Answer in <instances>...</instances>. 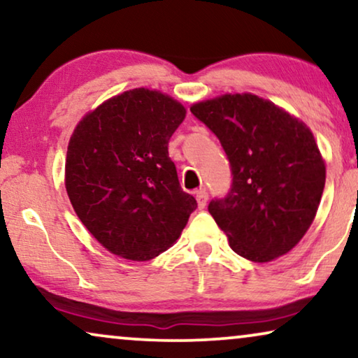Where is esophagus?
<instances>
[{"mask_svg":"<svg viewBox=\"0 0 358 358\" xmlns=\"http://www.w3.org/2000/svg\"><path fill=\"white\" fill-rule=\"evenodd\" d=\"M195 199H197L199 208H205V205H207V200H208L207 190H205V189H199L197 192H195Z\"/></svg>","mask_w":358,"mask_h":358,"instance_id":"34e87169","label":"esophagus"}]
</instances>
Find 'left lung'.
Instances as JSON below:
<instances>
[{
	"label": "left lung",
	"instance_id": "obj_1",
	"mask_svg": "<svg viewBox=\"0 0 358 358\" xmlns=\"http://www.w3.org/2000/svg\"><path fill=\"white\" fill-rule=\"evenodd\" d=\"M190 112L218 136L231 164V190L208 212L233 251L261 264L292 251L310 229L326 182L310 127L251 92L195 102Z\"/></svg>",
	"mask_w": 358,
	"mask_h": 358
}]
</instances>
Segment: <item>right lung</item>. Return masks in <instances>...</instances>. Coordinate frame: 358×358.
I'll return each instance as SVG.
<instances>
[{"mask_svg":"<svg viewBox=\"0 0 358 358\" xmlns=\"http://www.w3.org/2000/svg\"><path fill=\"white\" fill-rule=\"evenodd\" d=\"M185 107L135 87L78 122L68 143L65 187L78 218L115 256L150 261L173 246L197 208L179 185L171 135Z\"/></svg>","mask_w":358,"mask_h":358,"instance_id":"obj_1","label":"right lung"}]
</instances>
